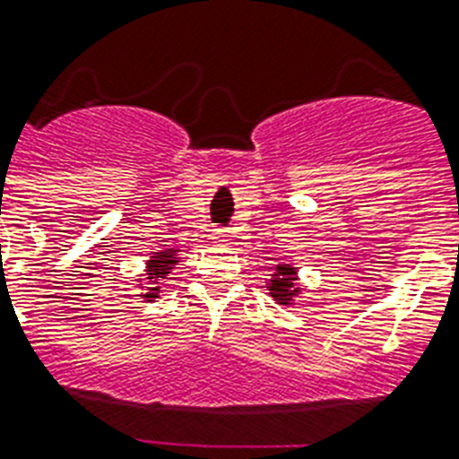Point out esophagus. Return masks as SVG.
<instances>
[{
    "instance_id": "obj_1",
    "label": "esophagus",
    "mask_w": 459,
    "mask_h": 459,
    "mask_svg": "<svg viewBox=\"0 0 459 459\" xmlns=\"http://www.w3.org/2000/svg\"><path fill=\"white\" fill-rule=\"evenodd\" d=\"M230 238H233V233H230V230H217V233H214V240L221 242V245L230 242Z\"/></svg>"
}]
</instances>
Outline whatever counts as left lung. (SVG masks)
Here are the masks:
<instances>
[{
  "label": "left lung",
  "instance_id": "left-lung-1",
  "mask_svg": "<svg viewBox=\"0 0 459 459\" xmlns=\"http://www.w3.org/2000/svg\"><path fill=\"white\" fill-rule=\"evenodd\" d=\"M265 289L280 306L289 307L303 294V287L299 282V268L291 264H275L271 277H265Z\"/></svg>",
  "mask_w": 459,
  "mask_h": 459
}]
</instances>
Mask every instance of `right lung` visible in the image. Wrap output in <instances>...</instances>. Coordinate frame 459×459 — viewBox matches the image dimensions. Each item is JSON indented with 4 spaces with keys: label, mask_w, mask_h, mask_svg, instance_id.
I'll return each mask as SVG.
<instances>
[{
    "label": "right lung",
    "mask_w": 459,
    "mask_h": 459,
    "mask_svg": "<svg viewBox=\"0 0 459 459\" xmlns=\"http://www.w3.org/2000/svg\"><path fill=\"white\" fill-rule=\"evenodd\" d=\"M179 252H182V249L177 247H165L158 249V252H152L149 261L144 264V273L137 275V287H142V301H153V299H158V296L163 294V291H160V282L168 280V275L175 271L177 261H179L177 254ZM142 279L145 280L146 288L143 287L144 283L141 282Z\"/></svg>",
    "instance_id": "add662e5"
}]
</instances>
